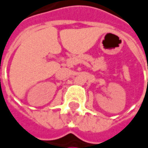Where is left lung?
<instances>
[{"label": "left lung", "mask_w": 148, "mask_h": 148, "mask_svg": "<svg viewBox=\"0 0 148 148\" xmlns=\"http://www.w3.org/2000/svg\"><path fill=\"white\" fill-rule=\"evenodd\" d=\"M147 82H148V80H147Z\"/></svg>", "instance_id": "1"}]
</instances>
